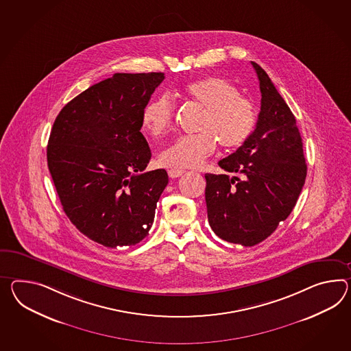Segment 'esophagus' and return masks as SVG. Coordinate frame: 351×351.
<instances>
[{
	"instance_id": "obj_1",
	"label": "esophagus",
	"mask_w": 351,
	"mask_h": 351,
	"mask_svg": "<svg viewBox=\"0 0 351 351\" xmlns=\"http://www.w3.org/2000/svg\"><path fill=\"white\" fill-rule=\"evenodd\" d=\"M184 170H178V169H171V170H169V176L171 178V179H176V178H179L181 176L182 173H184Z\"/></svg>"
}]
</instances>
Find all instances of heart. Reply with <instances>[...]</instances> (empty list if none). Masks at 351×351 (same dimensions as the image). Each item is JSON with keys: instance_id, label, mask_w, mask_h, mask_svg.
Masks as SVG:
<instances>
[{"instance_id": "heart-1", "label": "heart", "mask_w": 351, "mask_h": 351, "mask_svg": "<svg viewBox=\"0 0 351 351\" xmlns=\"http://www.w3.org/2000/svg\"><path fill=\"white\" fill-rule=\"evenodd\" d=\"M185 97L203 108L197 134L176 138L163 148L160 162L167 167H197L213 154L217 142L232 149L243 145L256 125L254 103L222 77L199 78L184 88ZM175 106L170 96L161 95L145 105L142 123L152 137H162L172 127Z\"/></svg>"}]
</instances>
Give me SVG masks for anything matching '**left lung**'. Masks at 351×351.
I'll return each mask as SVG.
<instances>
[{
    "label": "left lung",
    "mask_w": 351,
    "mask_h": 351,
    "mask_svg": "<svg viewBox=\"0 0 351 351\" xmlns=\"http://www.w3.org/2000/svg\"><path fill=\"white\" fill-rule=\"evenodd\" d=\"M256 71L261 108L256 128L236 152L218 165L228 175L206 173L208 221L227 242L255 246L285 221L297 204L307 176L295 118L264 69Z\"/></svg>",
    "instance_id": "8db88e82"
}]
</instances>
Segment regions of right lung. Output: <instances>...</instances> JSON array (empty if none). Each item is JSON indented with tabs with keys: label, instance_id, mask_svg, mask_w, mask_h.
I'll return each mask as SVG.
<instances>
[{
	"label": "right lung",
	"instance_id": "1",
	"mask_svg": "<svg viewBox=\"0 0 351 351\" xmlns=\"http://www.w3.org/2000/svg\"><path fill=\"white\" fill-rule=\"evenodd\" d=\"M162 72L114 73L72 99L54 120L47 161L60 204L78 231L105 247L148 234L169 182L145 172L151 149L142 114Z\"/></svg>",
	"mask_w": 351,
	"mask_h": 351
}]
</instances>
